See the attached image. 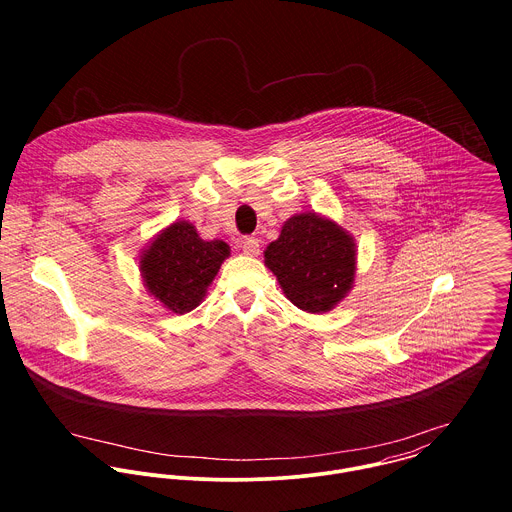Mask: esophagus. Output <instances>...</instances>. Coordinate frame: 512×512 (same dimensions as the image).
Segmentation results:
<instances>
[{
    "label": "esophagus",
    "instance_id": "esophagus-1",
    "mask_svg": "<svg viewBox=\"0 0 512 512\" xmlns=\"http://www.w3.org/2000/svg\"><path fill=\"white\" fill-rule=\"evenodd\" d=\"M240 248L246 256H258L260 254V242L254 236H246L240 240Z\"/></svg>",
    "mask_w": 512,
    "mask_h": 512
}]
</instances>
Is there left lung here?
<instances>
[{
	"mask_svg": "<svg viewBox=\"0 0 512 512\" xmlns=\"http://www.w3.org/2000/svg\"><path fill=\"white\" fill-rule=\"evenodd\" d=\"M286 297L307 313L331 311L353 288L357 248L337 222L315 213L293 215L264 252Z\"/></svg>",
	"mask_w": 512,
	"mask_h": 512,
	"instance_id": "obj_1",
	"label": "left lung"
}]
</instances>
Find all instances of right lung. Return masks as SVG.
Returning <instances> with one entry per match:
<instances>
[{
	"mask_svg": "<svg viewBox=\"0 0 512 512\" xmlns=\"http://www.w3.org/2000/svg\"><path fill=\"white\" fill-rule=\"evenodd\" d=\"M230 256L222 240H203L191 222L179 220L161 230L140 260L147 292L173 313L195 309Z\"/></svg>",
	"mask_w": 512,
	"mask_h": 512,
	"instance_id": "add662e5",
	"label": "right lung"
}]
</instances>
